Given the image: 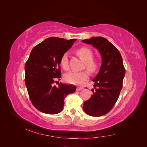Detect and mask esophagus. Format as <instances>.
Instances as JSON below:
<instances>
[{
	"label": "esophagus",
	"mask_w": 147,
	"mask_h": 147,
	"mask_svg": "<svg viewBox=\"0 0 147 147\" xmlns=\"http://www.w3.org/2000/svg\"><path fill=\"white\" fill-rule=\"evenodd\" d=\"M82 89H83L82 87H77V91H79L82 90Z\"/></svg>",
	"instance_id": "1"
}]
</instances>
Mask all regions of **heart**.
<instances>
[{
  "instance_id": "b5f03b06",
  "label": "heart",
  "mask_w": 147,
  "mask_h": 147,
  "mask_svg": "<svg viewBox=\"0 0 147 147\" xmlns=\"http://www.w3.org/2000/svg\"><path fill=\"white\" fill-rule=\"evenodd\" d=\"M77 55L79 57L85 62L86 69L91 72H94L96 71L98 64L93 60V53L89 48L82 47L77 50ZM61 65L63 67L67 70L69 68V59L67 53H64L61 58ZM90 77V74L86 70L82 72H70L65 75V80L70 84H82L87 81Z\"/></svg>"
}]
</instances>
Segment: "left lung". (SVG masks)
Segmentation results:
<instances>
[{"label":"left lung","mask_w":147,"mask_h":147,"mask_svg":"<svg viewBox=\"0 0 147 147\" xmlns=\"http://www.w3.org/2000/svg\"><path fill=\"white\" fill-rule=\"evenodd\" d=\"M82 42L97 48L102 57L100 70L92 79L93 94L84 102L83 109L90 116L100 117L110 112L117 102L123 87L125 69L119 51L108 40L92 37Z\"/></svg>","instance_id":"obj_1"}]
</instances>
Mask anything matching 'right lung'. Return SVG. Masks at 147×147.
Wrapping results in <instances>:
<instances>
[{
	"label": "right lung",
	"instance_id": "1",
	"mask_svg": "<svg viewBox=\"0 0 147 147\" xmlns=\"http://www.w3.org/2000/svg\"><path fill=\"white\" fill-rule=\"evenodd\" d=\"M77 39L49 37L35 46L25 64V83L30 99L40 112L54 115L63 109L65 97L76 91L72 84L58 83L62 56Z\"/></svg>",
	"mask_w": 147,
	"mask_h": 147
}]
</instances>
